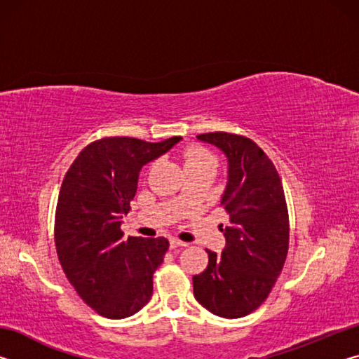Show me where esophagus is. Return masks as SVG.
Masks as SVG:
<instances>
[{
  "label": "esophagus",
  "mask_w": 359,
  "mask_h": 359,
  "mask_svg": "<svg viewBox=\"0 0 359 359\" xmlns=\"http://www.w3.org/2000/svg\"><path fill=\"white\" fill-rule=\"evenodd\" d=\"M169 245H171V248H177V247H187V242H182V241H179V239L171 238V239H169Z\"/></svg>",
  "instance_id": "1"
}]
</instances>
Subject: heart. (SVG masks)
I'll use <instances>...</instances> for the list:
<instances>
[{"mask_svg": "<svg viewBox=\"0 0 359 359\" xmlns=\"http://www.w3.org/2000/svg\"><path fill=\"white\" fill-rule=\"evenodd\" d=\"M185 169L191 168H217V161L209 150L203 147H190L185 151Z\"/></svg>", "mask_w": 359, "mask_h": 359, "instance_id": "1", "label": "heart"}]
</instances>
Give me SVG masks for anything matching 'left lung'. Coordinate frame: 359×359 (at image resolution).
Masks as SVG:
<instances>
[{"mask_svg": "<svg viewBox=\"0 0 359 359\" xmlns=\"http://www.w3.org/2000/svg\"><path fill=\"white\" fill-rule=\"evenodd\" d=\"M228 158V185L220 205L228 215L222 228V255L205 250L209 264L193 277L196 301L223 318H241L266 301L283 269L290 244L288 208L274 163L252 139L234 133H205ZM223 226V224H220Z\"/></svg>", "mask_w": 359, "mask_h": 359, "instance_id": "1", "label": "left lung"}]
</instances>
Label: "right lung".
Masks as SVG:
<instances>
[{"label":"right lung","instance_id":"1","mask_svg":"<svg viewBox=\"0 0 359 359\" xmlns=\"http://www.w3.org/2000/svg\"><path fill=\"white\" fill-rule=\"evenodd\" d=\"M180 139L102 137L88 144L65 175L55 210L57 255L77 294L102 317H131L150 301L154 272L169 242L125 241L120 224L131 209L139 171Z\"/></svg>","mask_w":359,"mask_h":359}]
</instances>
